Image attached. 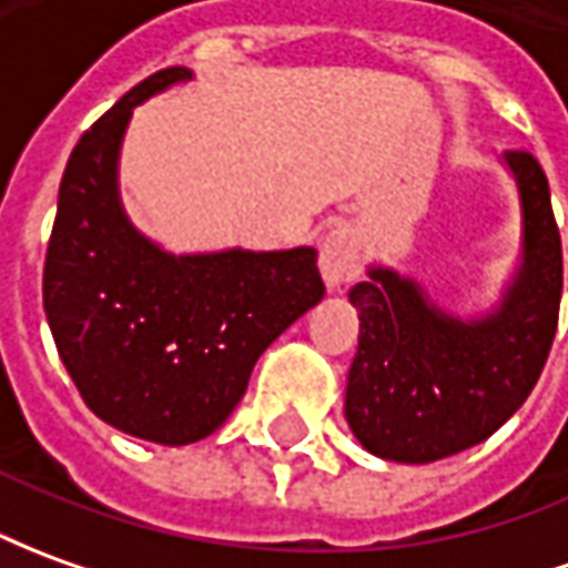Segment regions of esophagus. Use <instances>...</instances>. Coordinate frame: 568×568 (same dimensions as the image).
I'll return each instance as SVG.
<instances>
[{
    "label": "esophagus",
    "mask_w": 568,
    "mask_h": 568,
    "mask_svg": "<svg viewBox=\"0 0 568 568\" xmlns=\"http://www.w3.org/2000/svg\"><path fill=\"white\" fill-rule=\"evenodd\" d=\"M318 268H322L327 291H339L343 284L355 281L358 272H362V246H358V237L349 229H343V225L331 229L322 241Z\"/></svg>",
    "instance_id": "obj_1"
}]
</instances>
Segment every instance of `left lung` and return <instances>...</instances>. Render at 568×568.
Here are the masks:
<instances>
[{
    "mask_svg": "<svg viewBox=\"0 0 568 568\" xmlns=\"http://www.w3.org/2000/svg\"><path fill=\"white\" fill-rule=\"evenodd\" d=\"M504 160L523 203V260L495 312L460 322L393 268H371L349 291L358 352L346 420L371 455L433 464L473 448L514 417L545 371L560 318V229L541 163L529 151Z\"/></svg>",
    "mask_w": 568,
    "mask_h": 568,
    "instance_id": "8db88e82",
    "label": "left lung"
}]
</instances>
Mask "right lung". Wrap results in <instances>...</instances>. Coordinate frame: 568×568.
<instances>
[{
	"instance_id": "obj_1",
	"label": "right lung",
	"mask_w": 568,
	"mask_h": 568,
	"mask_svg": "<svg viewBox=\"0 0 568 568\" xmlns=\"http://www.w3.org/2000/svg\"><path fill=\"white\" fill-rule=\"evenodd\" d=\"M185 80L187 68L158 70L82 132L42 272L45 318L82 402L158 445L216 433L256 358L324 296L312 246L172 256L132 229L116 194L129 116Z\"/></svg>"
}]
</instances>
